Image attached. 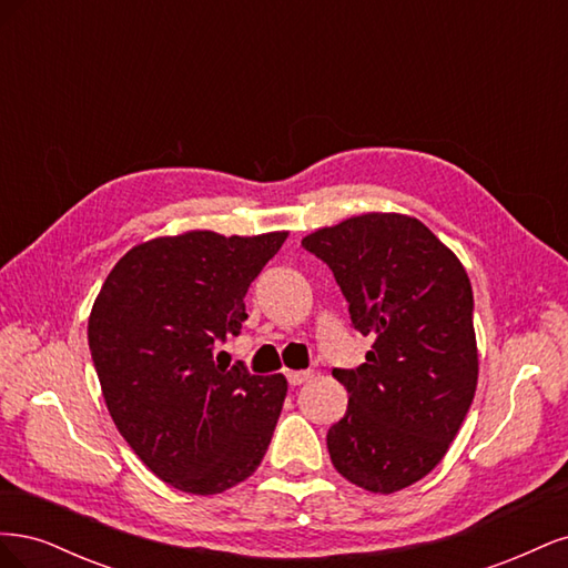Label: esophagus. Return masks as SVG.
Segmentation results:
<instances>
[{
    "label": "esophagus",
    "mask_w": 568,
    "mask_h": 568,
    "mask_svg": "<svg viewBox=\"0 0 568 568\" xmlns=\"http://www.w3.org/2000/svg\"><path fill=\"white\" fill-rule=\"evenodd\" d=\"M286 379L291 386H301L307 379H313V372L311 369H303V372H286Z\"/></svg>",
    "instance_id": "obj_1"
}]
</instances>
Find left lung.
Here are the masks:
<instances>
[{"label": "left lung", "instance_id": "left-lung-1", "mask_svg": "<svg viewBox=\"0 0 568 568\" xmlns=\"http://www.w3.org/2000/svg\"><path fill=\"white\" fill-rule=\"evenodd\" d=\"M329 265L365 363L334 369L348 409L326 434L336 471L369 493L417 484L448 453L478 382L474 296L459 257L424 222L365 213L303 239Z\"/></svg>", "mask_w": 568, "mask_h": 568}]
</instances>
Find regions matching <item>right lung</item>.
Segmentation results:
<instances>
[{
    "label": "right lung",
    "instance_id": "right-lung-1",
    "mask_svg": "<svg viewBox=\"0 0 568 568\" xmlns=\"http://www.w3.org/2000/svg\"><path fill=\"white\" fill-rule=\"evenodd\" d=\"M286 236H156L120 257L92 305L88 341L111 419L178 490L242 484L272 440L286 376L215 365L213 343L242 329L246 291Z\"/></svg>",
    "mask_w": 568,
    "mask_h": 568
}]
</instances>
